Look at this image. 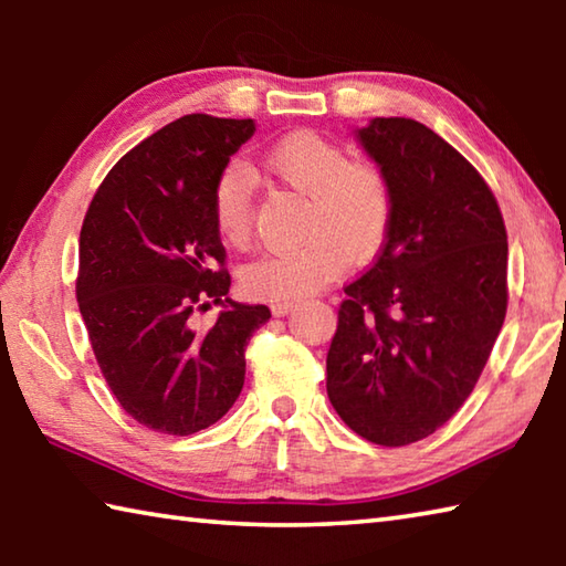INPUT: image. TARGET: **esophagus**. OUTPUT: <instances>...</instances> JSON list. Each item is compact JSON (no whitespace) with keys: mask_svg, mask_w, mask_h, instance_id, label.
<instances>
[{"mask_svg":"<svg viewBox=\"0 0 566 566\" xmlns=\"http://www.w3.org/2000/svg\"><path fill=\"white\" fill-rule=\"evenodd\" d=\"M294 306H296L294 302H274L272 304V314H274V317H286V314H290Z\"/></svg>","mask_w":566,"mask_h":566,"instance_id":"34e87169","label":"esophagus"}]
</instances>
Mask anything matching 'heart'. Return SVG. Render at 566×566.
I'll list each match as a JSON object with an SVG mask.
<instances>
[{"instance_id":"heart-1","label":"heart","mask_w":566,"mask_h":566,"mask_svg":"<svg viewBox=\"0 0 566 566\" xmlns=\"http://www.w3.org/2000/svg\"><path fill=\"white\" fill-rule=\"evenodd\" d=\"M264 167L306 197L304 244L249 262L242 286L260 300L290 302L322 290L352 260H367L385 242L391 222V187L375 161L347 159V151L314 132L286 134L264 155ZM212 217L227 244L252 239V179L242 165H229L214 181Z\"/></svg>"}]
</instances>
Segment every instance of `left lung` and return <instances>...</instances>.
Listing matches in <instances>:
<instances>
[{"label":"left lung","mask_w":566,"mask_h":566,"mask_svg":"<svg viewBox=\"0 0 566 566\" xmlns=\"http://www.w3.org/2000/svg\"><path fill=\"white\" fill-rule=\"evenodd\" d=\"M391 187L375 264L344 286L327 395L381 447L437 432L472 395L506 314V229L479 171L424 124L354 132Z\"/></svg>","instance_id":"obj_1"}]
</instances>
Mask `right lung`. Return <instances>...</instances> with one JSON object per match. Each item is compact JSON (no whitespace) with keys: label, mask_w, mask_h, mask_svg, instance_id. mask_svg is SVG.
<instances>
[{"label":"right lung","mask_w":566,"mask_h":566,"mask_svg":"<svg viewBox=\"0 0 566 566\" xmlns=\"http://www.w3.org/2000/svg\"><path fill=\"white\" fill-rule=\"evenodd\" d=\"M254 119L187 114L127 151L80 234L76 302L112 395L132 419L187 437L222 419L244 387V349L272 317L229 300L214 181ZM222 303L209 331L195 308Z\"/></svg>","instance_id":"add662e5"}]
</instances>
